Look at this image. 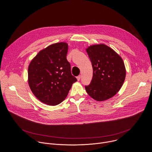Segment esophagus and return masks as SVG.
Returning <instances> with one entry per match:
<instances>
[{"instance_id": "34e87169", "label": "esophagus", "mask_w": 152, "mask_h": 152, "mask_svg": "<svg viewBox=\"0 0 152 152\" xmlns=\"http://www.w3.org/2000/svg\"><path fill=\"white\" fill-rule=\"evenodd\" d=\"M80 78H81V75H79V76H78L77 77V80L79 81V80H80Z\"/></svg>"}]
</instances>
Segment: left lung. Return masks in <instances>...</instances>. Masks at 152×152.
Returning <instances> with one entry per match:
<instances>
[{
	"label": "left lung",
	"mask_w": 152,
	"mask_h": 152,
	"mask_svg": "<svg viewBox=\"0 0 152 152\" xmlns=\"http://www.w3.org/2000/svg\"><path fill=\"white\" fill-rule=\"evenodd\" d=\"M93 68L88 94L97 102H103L116 94L126 76L124 61L115 50L104 44L93 45L86 49Z\"/></svg>",
	"instance_id": "8db88e82"
}]
</instances>
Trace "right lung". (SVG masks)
<instances>
[{"label": "right lung", "mask_w": 152, "mask_h": 152, "mask_svg": "<svg viewBox=\"0 0 152 152\" xmlns=\"http://www.w3.org/2000/svg\"><path fill=\"white\" fill-rule=\"evenodd\" d=\"M68 44L58 42L40 50L28 68V82L34 95L43 103L56 106L65 99L77 81L67 60Z\"/></svg>", "instance_id": "obj_1"}]
</instances>
